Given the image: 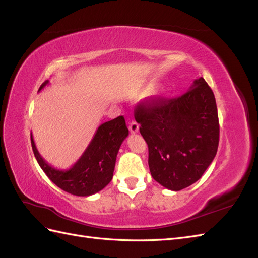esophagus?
<instances>
[{"label": "esophagus", "mask_w": 258, "mask_h": 258, "mask_svg": "<svg viewBox=\"0 0 258 258\" xmlns=\"http://www.w3.org/2000/svg\"><path fill=\"white\" fill-rule=\"evenodd\" d=\"M129 129L131 131V134H137L139 131V123L136 120H131L129 123Z\"/></svg>", "instance_id": "34e87169"}]
</instances>
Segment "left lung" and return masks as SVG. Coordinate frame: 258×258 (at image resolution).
<instances>
[{
  "label": "left lung",
  "mask_w": 258,
  "mask_h": 258,
  "mask_svg": "<svg viewBox=\"0 0 258 258\" xmlns=\"http://www.w3.org/2000/svg\"><path fill=\"white\" fill-rule=\"evenodd\" d=\"M135 118L148 145L151 174L166 188L190 186L213 161L220 124L214 93L202 77L181 97L141 102Z\"/></svg>",
  "instance_id": "obj_1"
}]
</instances>
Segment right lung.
Segmentation results:
<instances>
[{"instance_id":"add662e5","label":"right lung","mask_w":258,"mask_h":258,"mask_svg":"<svg viewBox=\"0 0 258 258\" xmlns=\"http://www.w3.org/2000/svg\"><path fill=\"white\" fill-rule=\"evenodd\" d=\"M47 84L48 81L44 82L38 91ZM128 135L123 116L102 123L81 158L69 170H59L48 165L38 153L32 135L31 144L38 165L53 184L69 194L87 197L102 190L111 182L117 154Z\"/></svg>"}]
</instances>
